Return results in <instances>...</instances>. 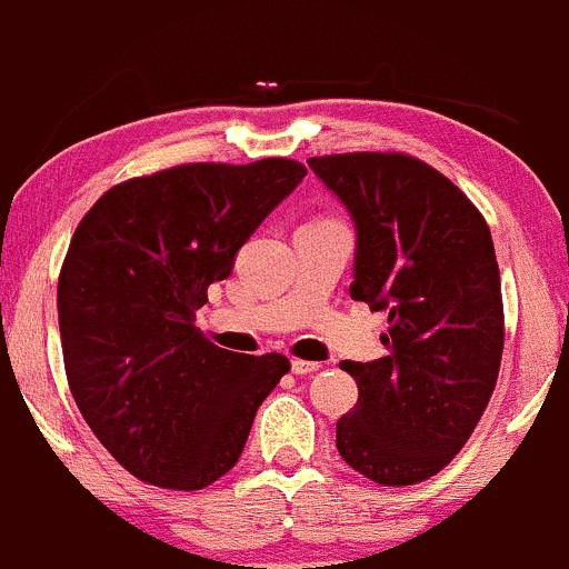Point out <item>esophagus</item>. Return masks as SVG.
Returning <instances> with one entry per match:
<instances>
[{"label":"esophagus","mask_w":569,"mask_h":569,"mask_svg":"<svg viewBox=\"0 0 569 569\" xmlns=\"http://www.w3.org/2000/svg\"><path fill=\"white\" fill-rule=\"evenodd\" d=\"M317 369H320V363H315V360H303V358L292 360V375H311V371Z\"/></svg>","instance_id":"1"}]
</instances>
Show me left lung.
I'll return each instance as SVG.
<instances>
[{
	"label": "left lung",
	"instance_id": "8db88e82",
	"mask_svg": "<svg viewBox=\"0 0 569 569\" xmlns=\"http://www.w3.org/2000/svg\"><path fill=\"white\" fill-rule=\"evenodd\" d=\"M358 228L352 301L388 309V356L345 360L358 405L339 456L380 486H415L453 461L497 388L505 307L491 230L448 176L401 151L311 157Z\"/></svg>",
	"mask_w": 569,
	"mask_h": 569
}]
</instances>
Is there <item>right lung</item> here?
I'll use <instances>...</instances> for the list:
<instances>
[{
    "label": "right lung",
    "instance_id": "obj_1",
    "mask_svg": "<svg viewBox=\"0 0 569 569\" xmlns=\"http://www.w3.org/2000/svg\"><path fill=\"white\" fill-rule=\"evenodd\" d=\"M303 176L284 157L176 164L111 187L72 233L57 287L67 385L138 480L200 491L228 475L290 371L279 352L217 347L194 311Z\"/></svg>",
    "mask_w": 569,
    "mask_h": 569
}]
</instances>
